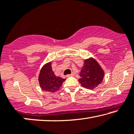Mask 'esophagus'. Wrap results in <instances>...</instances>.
<instances>
[{
    "label": "esophagus",
    "instance_id": "esophagus-1",
    "mask_svg": "<svg viewBox=\"0 0 134 134\" xmlns=\"http://www.w3.org/2000/svg\"><path fill=\"white\" fill-rule=\"evenodd\" d=\"M75 75V74H74L73 73H72L71 74H70V75H67L66 76L67 77H70V76H73Z\"/></svg>",
    "mask_w": 134,
    "mask_h": 134
}]
</instances>
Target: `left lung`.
Masks as SVG:
<instances>
[{"label": "left lung", "mask_w": 134, "mask_h": 134, "mask_svg": "<svg viewBox=\"0 0 134 134\" xmlns=\"http://www.w3.org/2000/svg\"><path fill=\"white\" fill-rule=\"evenodd\" d=\"M80 72L79 82L87 89L93 90L103 81L105 73L102 68L94 58L85 59Z\"/></svg>", "instance_id": "1"}]
</instances>
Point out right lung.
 I'll list each match as a JSON object with an SVG mask.
<instances>
[{
  "instance_id": "obj_1",
  "label": "right lung",
  "mask_w": 134,
  "mask_h": 134,
  "mask_svg": "<svg viewBox=\"0 0 134 134\" xmlns=\"http://www.w3.org/2000/svg\"><path fill=\"white\" fill-rule=\"evenodd\" d=\"M51 65L52 62H49L42 67L39 74L38 82L43 90L54 93L59 90L65 79L55 76Z\"/></svg>"
}]
</instances>
